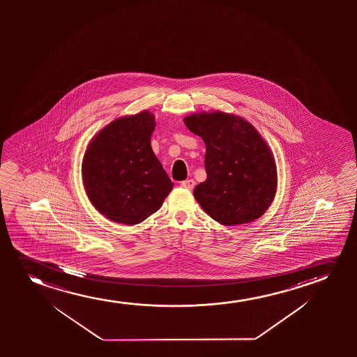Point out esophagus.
I'll return each instance as SVG.
<instances>
[{"label": "esophagus", "mask_w": 357, "mask_h": 357, "mask_svg": "<svg viewBox=\"0 0 357 357\" xmlns=\"http://www.w3.org/2000/svg\"><path fill=\"white\" fill-rule=\"evenodd\" d=\"M195 181L194 179H188V181H181V188L188 189V190H192L195 188Z\"/></svg>", "instance_id": "34e87169"}]
</instances>
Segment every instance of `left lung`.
<instances>
[{
  "mask_svg": "<svg viewBox=\"0 0 357 357\" xmlns=\"http://www.w3.org/2000/svg\"><path fill=\"white\" fill-rule=\"evenodd\" d=\"M186 127L206 145L207 178L194 197L220 225H246L264 215L277 191V166L251 123L231 113H192Z\"/></svg>",
  "mask_w": 357,
  "mask_h": 357,
  "instance_id": "8db88e82",
  "label": "left lung"
}]
</instances>
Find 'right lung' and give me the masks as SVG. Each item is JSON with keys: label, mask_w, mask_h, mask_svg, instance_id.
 <instances>
[{"label": "right lung", "mask_w": 357, "mask_h": 357, "mask_svg": "<svg viewBox=\"0 0 357 357\" xmlns=\"http://www.w3.org/2000/svg\"><path fill=\"white\" fill-rule=\"evenodd\" d=\"M156 123L149 111L114 119L89 142L82 163L84 188L108 220L132 225L160 210L173 189L152 151Z\"/></svg>", "instance_id": "obj_1"}]
</instances>
